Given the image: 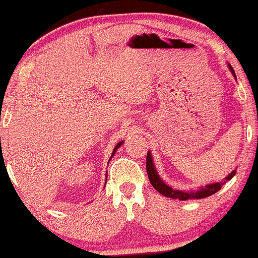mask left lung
Listing matches in <instances>:
<instances>
[{"instance_id": "8db88e82", "label": "left lung", "mask_w": 258, "mask_h": 258, "mask_svg": "<svg viewBox=\"0 0 258 258\" xmlns=\"http://www.w3.org/2000/svg\"><path fill=\"white\" fill-rule=\"evenodd\" d=\"M230 67L231 72L235 75V71L231 67V64H228ZM236 77V76H235ZM146 168H147V175L148 178H150L151 184L160 192L161 195H163L165 197H170V199H177L181 200V201H186V200L189 199H205V197L211 196V195L216 194L217 191H220L221 187H222L223 182H217V183H212V184H207L205 188H201L200 191H195V192H183V191H178V189H172V187L167 186L165 182L162 181L160 177H158L157 172L155 170V166H153L152 162V157H151L150 152H147V158H146ZM236 175V170L232 171L230 175L226 177V179H231L233 176ZM226 182V181H225Z\"/></svg>"}]
</instances>
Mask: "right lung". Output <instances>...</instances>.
I'll return each mask as SVG.
<instances>
[{
	"label": "right lung",
	"instance_id": "1",
	"mask_svg": "<svg viewBox=\"0 0 258 258\" xmlns=\"http://www.w3.org/2000/svg\"><path fill=\"white\" fill-rule=\"evenodd\" d=\"M121 145H122V142H119V144L116 146V148H118V147H119V146H121ZM116 148H114V151H113V152H112V156L114 155V152H116Z\"/></svg>",
	"mask_w": 258,
	"mask_h": 258
}]
</instances>
